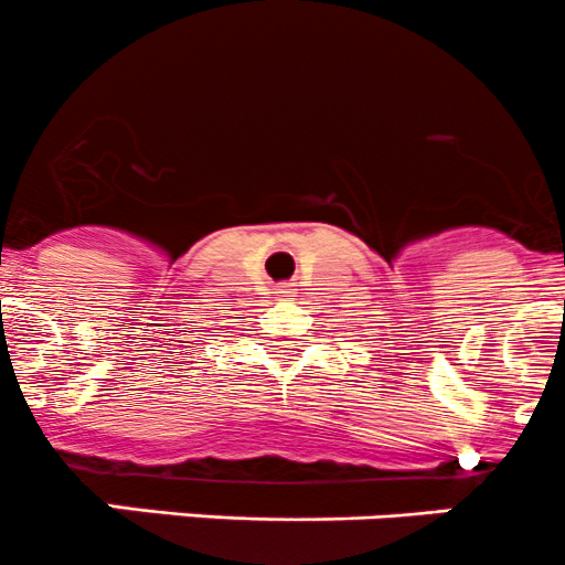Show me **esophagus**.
Here are the masks:
<instances>
[{"label": "esophagus", "mask_w": 565, "mask_h": 565, "mask_svg": "<svg viewBox=\"0 0 565 565\" xmlns=\"http://www.w3.org/2000/svg\"><path fill=\"white\" fill-rule=\"evenodd\" d=\"M280 294H290V290H280Z\"/></svg>", "instance_id": "34e87169"}]
</instances>
